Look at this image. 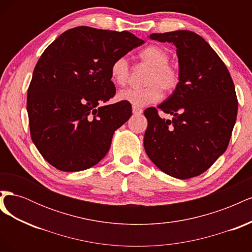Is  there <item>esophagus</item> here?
I'll return each mask as SVG.
<instances>
[{"label":"esophagus","instance_id":"obj_1","mask_svg":"<svg viewBox=\"0 0 252 252\" xmlns=\"http://www.w3.org/2000/svg\"><path fill=\"white\" fill-rule=\"evenodd\" d=\"M132 111H133L134 114H141L143 112V109L140 108V107H136V106H133Z\"/></svg>","mask_w":252,"mask_h":252}]
</instances>
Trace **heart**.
Listing matches in <instances>:
<instances>
[{"mask_svg": "<svg viewBox=\"0 0 252 252\" xmlns=\"http://www.w3.org/2000/svg\"><path fill=\"white\" fill-rule=\"evenodd\" d=\"M139 59L150 66L145 78L147 86L143 88H127L118 94L120 101L128 102L134 106H144L157 102L161 97L163 89L171 93L180 82L179 70L169 64V53L159 45H149L139 52ZM129 64L125 57L113 60L110 66L111 81L119 86H124L129 79Z\"/></svg>", "mask_w": 252, "mask_h": 252, "instance_id": "b5f03b06", "label": "heart"}]
</instances>
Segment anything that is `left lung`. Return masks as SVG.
Segmentation results:
<instances>
[{"label":"left lung","mask_w":252,"mask_h":252,"mask_svg":"<svg viewBox=\"0 0 252 252\" xmlns=\"http://www.w3.org/2000/svg\"><path fill=\"white\" fill-rule=\"evenodd\" d=\"M149 37L175 45L180 82L158 108L144 111L148 121L144 148L166 174L193 178L207 170L229 144L238 113L234 84L223 61L199 34L177 30ZM158 110L173 120L162 119Z\"/></svg>","instance_id":"8db88e82"}]
</instances>
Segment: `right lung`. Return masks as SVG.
Masks as SVG:
<instances>
[{
  "mask_svg": "<svg viewBox=\"0 0 252 252\" xmlns=\"http://www.w3.org/2000/svg\"><path fill=\"white\" fill-rule=\"evenodd\" d=\"M144 43L128 32L74 27L42 53L27 94L32 140L42 157L65 172L81 171L107 155L131 104L103 105L116 94L114 59Z\"/></svg>",
  "mask_w": 252,
  "mask_h": 252,
  "instance_id": "obj_1",
  "label": "right lung"
}]
</instances>
